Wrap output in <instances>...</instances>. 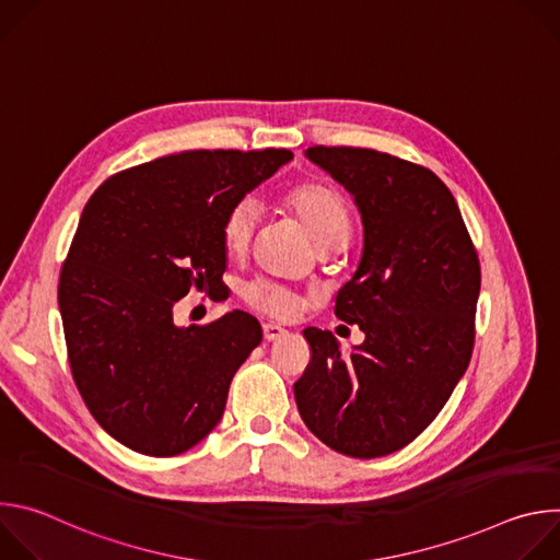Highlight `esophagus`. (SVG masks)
<instances>
[{
	"label": "esophagus",
	"instance_id": "esophagus-1",
	"mask_svg": "<svg viewBox=\"0 0 560 560\" xmlns=\"http://www.w3.org/2000/svg\"><path fill=\"white\" fill-rule=\"evenodd\" d=\"M285 335H288V330L281 328V326H277V324H264V337H266V341H279V339L285 337Z\"/></svg>",
	"mask_w": 560,
	"mask_h": 560
}]
</instances>
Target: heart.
<instances>
[{
  "label": "heart",
  "instance_id": "1",
  "mask_svg": "<svg viewBox=\"0 0 560 560\" xmlns=\"http://www.w3.org/2000/svg\"><path fill=\"white\" fill-rule=\"evenodd\" d=\"M279 203L312 232L322 248L337 250L348 242L352 212L343 195L330 184L314 177L301 179L281 192ZM257 221V210L248 199L236 201L225 210L221 219V244L228 255L242 257L248 253ZM242 299L253 310L275 318H292L303 307L301 294L264 279L250 281L242 290Z\"/></svg>",
  "mask_w": 560,
  "mask_h": 560
}]
</instances>
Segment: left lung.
Instances as JSON below:
<instances>
[{"instance_id": "obj_1", "label": "left lung", "mask_w": 560, "mask_h": 560, "mask_svg": "<svg viewBox=\"0 0 560 560\" xmlns=\"http://www.w3.org/2000/svg\"><path fill=\"white\" fill-rule=\"evenodd\" d=\"M307 156L357 199L365 246L335 314L365 341L343 357L305 328L294 383L307 430L354 458L412 443L443 410L474 350L481 264L450 188L425 166L374 148L312 145Z\"/></svg>"}]
</instances>
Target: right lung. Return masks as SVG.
Returning a JSON list of instances; mask_svg holds the SVG:
<instances>
[{"mask_svg": "<svg viewBox=\"0 0 560 560\" xmlns=\"http://www.w3.org/2000/svg\"><path fill=\"white\" fill-rule=\"evenodd\" d=\"M290 159L285 148L186 150L108 177L86 203L57 299L72 381L121 445L177 456L221 421L261 326L232 310L179 328L173 310L223 283L225 210Z\"/></svg>", "mask_w": 560, "mask_h": 560, "instance_id": "add662e5", "label": "right lung"}]
</instances>
